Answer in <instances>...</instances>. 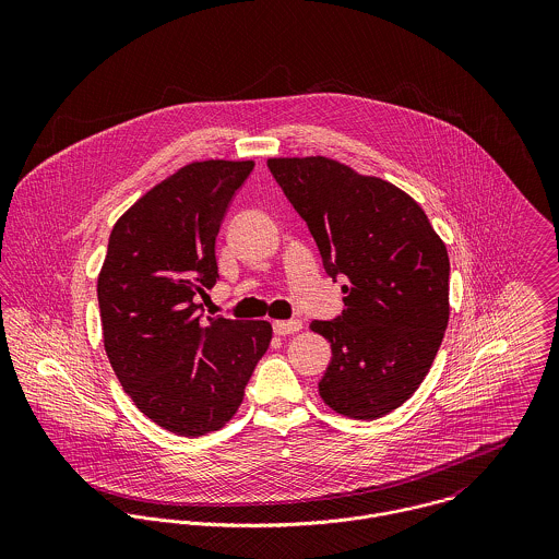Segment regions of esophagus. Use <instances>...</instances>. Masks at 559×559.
<instances>
[{
    "label": "esophagus",
    "instance_id": "obj_1",
    "mask_svg": "<svg viewBox=\"0 0 559 559\" xmlns=\"http://www.w3.org/2000/svg\"><path fill=\"white\" fill-rule=\"evenodd\" d=\"M301 320H275L273 322V331L277 333V335H290V333H297V331H301Z\"/></svg>",
    "mask_w": 559,
    "mask_h": 559
}]
</instances>
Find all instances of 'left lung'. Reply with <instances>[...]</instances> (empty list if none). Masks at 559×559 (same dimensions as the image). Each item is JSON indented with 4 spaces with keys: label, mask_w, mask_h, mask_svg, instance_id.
<instances>
[{
    "label": "left lung",
    "mask_w": 559,
    "mask_h": 559,
    "mask_svg": "<svg viewBox=\"0 0 559 559\" xmlns=\"http://www.w3.org/2000/svg\"><path fill=\"white\" fill-rule=\"evenodd\" d=\"M308 224L344 310L310 329L331 342L320 399L379 419L428 374L450 319V258L419 204L388 180L324 157L266 160Z\"/></svg>",
    "instance_id": "8db88e82"
}]
</instances>
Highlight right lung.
Wrapping results in <instances>:
<instances>
[{"label": "right lung", "mask_w": 559, "mask_h": 559, "mask_svg": "<svg viewBox=\"0 0 559 559\" xmlns=\"http://www.w3.org/2000/svg\"><path fill=\"white\" fill-rule=\"evenodd\" d=\"M253 160L189 163L140 198L114 226L98 275L109 364L160 428L219 430L266 353V320H202L198 295L219 280L215 239Z\"/></svg>", "instance_id": "obj_1"}]
</instances>
